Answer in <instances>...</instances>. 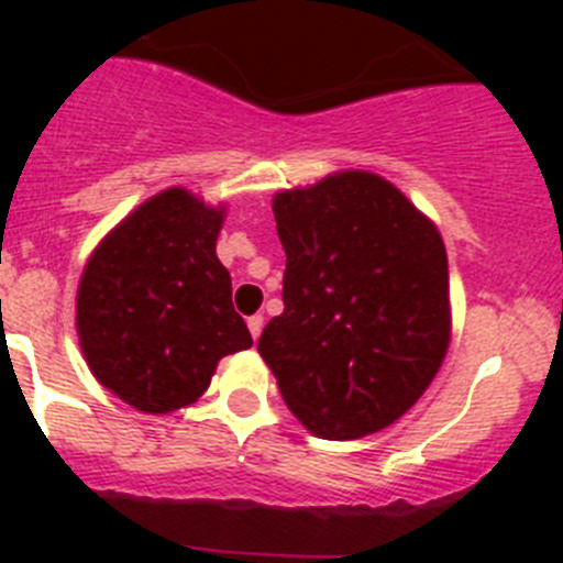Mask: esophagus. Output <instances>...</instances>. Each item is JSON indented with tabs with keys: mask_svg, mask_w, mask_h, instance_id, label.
I'll use <instances>...</instances> for the list:
<instances>
[{
	"mask_svg": "<svg viewBox=\"0 0 563 563\" xmlns=\"http://www.w3.org/2000/svg\"><path fill=\"white\" fill-rule=\"evenodd\" d=\"M262 327H265V318H262V316H251V318H247V330H251L253 341H256V338L262 335Z\"/></svg>",
	"mask_w": 563,
	"mask_h": 563,
	"instance_id": "esophagus-1",
	"label": "esophagus"
}]
</instances>
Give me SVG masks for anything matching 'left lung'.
Masks as SVG:
<instances>
[{"label":"left lung","mask_w":563,"mask_h":563,"mask_svg":"<svg viewBox=\"0 0 563 563\" xmlns=\"http://www.w3.org/2000/svg\"><path fill=\"white\" fill-rule=\"evenodd\" d=\"M285 312L258 338L310 434L361 440L429 389L451 343L445 242L380 174L343 168L273 194Z\"/></svg>","instance_id":"left-lung-1"}]
</instances>
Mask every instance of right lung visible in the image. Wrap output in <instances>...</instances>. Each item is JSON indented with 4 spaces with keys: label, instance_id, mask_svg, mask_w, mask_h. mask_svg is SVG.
<instances>
[{
    "label": "right lung",
    "instance_id": "add662e5",
    "mask_svg": "<svg viewBox=\"0 0 563 563\" xmlns=\"http://www.w3.org/2000/svg\"><path fill=\"white\" fill-rule=\"evenodd\" d=\"M225 206L183 186L154 194L89 253L76 296L84 361L143 415L186 409L217 363L253 343L217 258Z\"/></svg>",
    "mask_w": 563,
    "mask_h": 563
}]
</instances>
